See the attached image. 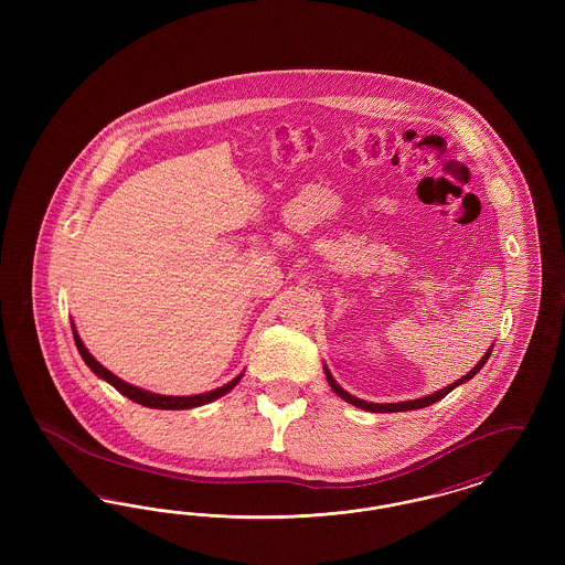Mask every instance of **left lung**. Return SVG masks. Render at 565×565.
I'll list each match as a JSON object with an SVG mask.
<instances>
[{
	"label": "left lung",
	"instance_id": "1",
	"mask_svg": "<svg viewBox=\"0 0 565 565\" xmlns=\"http://www.w3.org/2000/svg\"><path fill=\"white\" fill-rule=\"evenodd\" d=\"M491 351L493 348H489L487 353H484L483 358L479 360V364L468 373V375L461 376V379H457L456 383H451V385H447V387H443V390H438V392H434V394H428V396H424V398H415V401H406V403H390V404H379V403H366V401H360V398H355V396H351L350 392H345L337 381H334V376L330 375V371H328V366L323 364V373H326V379H328V385L332 387V392L339 396V398H343L345 403L353 404V406H358V408H364V411H371V413H401V411H415V408H424V406H430V404L438 403L440 398H445L451 390H456L457 385H461V383H466V381H470L472 376L477 375L481 369L484 366V362L489 360V355H491Z\"/></svg>",
	"mask_w": 565,
	"mask_h": 565
}]
</instances>
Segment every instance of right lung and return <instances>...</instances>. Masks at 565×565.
I'll use <instances>...</instances> for the list:
<instances>
[{"label": "right lung", "instance_id": "add662e5", "mask_svg": "<svg viewBox=\"0 0 565 565\" xmlns=\"http://www.w3.org/2000/svg\"><path fill=\"white\" fill-rule=\"evenodd\" d=\"M72 332H74V341H76V348L81 351L82 360L86 362V366L99 376L104 381H108L111 387H116L122 396H127L129 401L141 404V406H148V408H162V411H182V408H194V406H203V404L214 403L217 398H222L224 394H228L239 381L242 376H235L233 381H228L226 385L222 387H215L212 392H205V394H194V396H162V394H154V392H148V390H141V387H135L131 383L118 379L114 373H109L108 369L104 364H99L88 350L84 348L82 343L81 334L76 330V326L72 322Z\"/></svg>", "mask_w": 565, "mask_h": 565}]
</instances>
